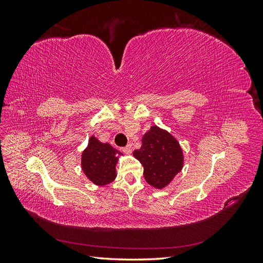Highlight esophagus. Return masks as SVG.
Here are the masks:
<instances>
[{"label": "esophagus", "mask_w": 263, "mask_h": 263, "mask_svg": "<svg viewBox=\"0 0 263 263\" xmlns=\"http://www.w3.org/2000/svg\"><path fill=\"white\" fill-rule=\"evenodd\" d=\"M122 150L124 151V153H125V154H127V155H128V154H130V153H132V150H133V147H132V145L129 144V145H127V146L123 147V148H122Z\"/></svg>", "instance_id": "34e87169"}]
</instances>
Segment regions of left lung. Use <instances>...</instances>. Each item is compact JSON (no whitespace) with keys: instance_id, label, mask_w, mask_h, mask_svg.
<instances>
[{"instance_id":"8db88e82","label":"left lung","mask_w":263,"mask_h":263,"mask_svg":"<svg viewBox=\"0 0 263 263\" xmlns=\"http://www.w3.org/2000/svg\"><path fill=\"white\" fill-rule=\"evenodd\" d=\"M142 146L133 155L144 166L148 184L163 189L182 170L183 153L178 140L158 126L150 127L141 139Z\"/></svg>"}]
</instances>
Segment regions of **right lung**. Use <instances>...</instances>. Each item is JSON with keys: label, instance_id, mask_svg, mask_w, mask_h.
<instances>
[{"label": "right lung", "instance_id": "1", "mask_svg": "<svg viewBox=\"0 0 263 263\" xmlns=\"http://www.w3.org/2000/svg\"><path fill=\"white\" fill-rule=\"evenodd\" d=\"M121 155L108 142L103 144L92 136L81 157V165L85 176L97 185H106L116 178V163Z\"/></svg>", "mask_w": 263, "mask_h": 263}]
</instances>
